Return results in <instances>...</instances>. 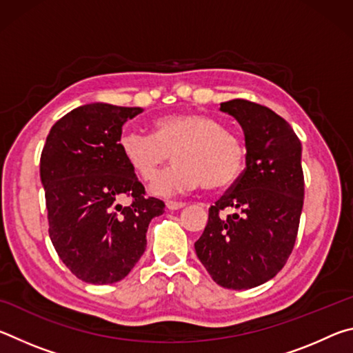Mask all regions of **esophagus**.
Wrapping results in <instances>:
<instances>
[{"mask_svg":"<svg viewBox=\"0 0 353 353\" xmlns=\"http://www.w3.org/2000/svg\"><path fill=\"white\" fill-rule=\"evenodd\" d=\"M185 205V202H177V201H168L166 202V207L170 208V210H179V208H183Z\"/></svg>","mask_w":353,"mask_h":353,"instance_id":"esophagus-1","label":"esophagus"}]
</instances>
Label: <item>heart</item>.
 Listing matches in <instances>:
<instances>
[{"label":"heart","instance_id":"heart-1","mask_svg":"<svg viewBox=\"0 0 353 353\" xmlns=\"http://www.w3.org/2000/svg\"><path fill=\"white\" fill-rule=\"evenodd\" d=\"M119 151L141 181L149 182L170 159L176 163L152 183L160 196L183 193L204 185L224 190L234 185L244 168L246 148L218 119L204 113H172L152 123V135L126 130Z\"/></svg>","mask_w":353,"mask_h":353}]
</instances>
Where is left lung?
<instances>
[{
  "label": "left lung",
  "instance_id": "8db88e82",
  "mask_svg": "<svg viewBox=\"0 0 353 353\" xmlns=\"http://www.w3.org/2000/svg\"><path fill=\"white\" fill-rule=\"evenodd\" d=\"M246 140V170L208 208L196 255L223 288L249 290L277 276L294 248L303 205L302 146L294 130L265 105L221 103ZM225 208L235 214L223 217Z\"/></svg>",
  "mask_w": 353,
  "mask_h": 353
}]
</instances>
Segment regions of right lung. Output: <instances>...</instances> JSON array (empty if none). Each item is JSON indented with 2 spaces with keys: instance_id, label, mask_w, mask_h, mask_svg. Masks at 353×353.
Wrapping results in <instances>:
<instances>
[{
  "instance_id": "add662e5",
  "label": "right lung",
  "mask_w": 353,
  "mask_h": 353,
  "mask_svg": "<svg viewBox=\"0 0 353 353\" xmlns=\"http://www.w3.org/2000/svg\"><path fill=\"white\" fill-rule=\"evenodd\" d=\"M140 107L93 103L77 107L51 128L40 157L50 238L65 266L82 282L123 280L146 249L148 225L163 201L145 187L124 160L123 124ZM131 199L129 206L119 201Z\"/></svg>"
}]
</instances>
